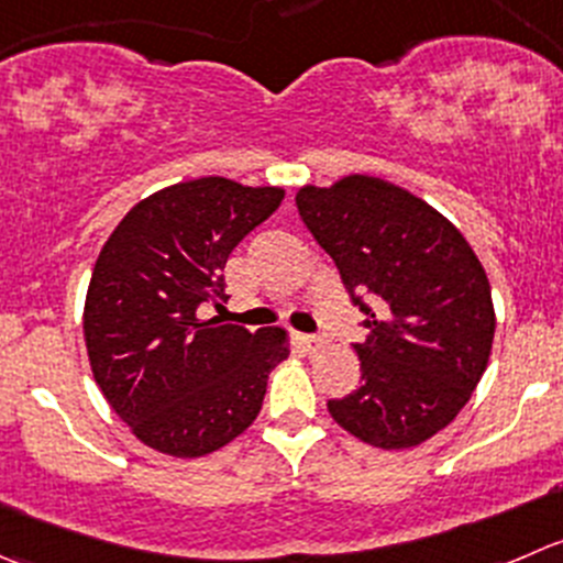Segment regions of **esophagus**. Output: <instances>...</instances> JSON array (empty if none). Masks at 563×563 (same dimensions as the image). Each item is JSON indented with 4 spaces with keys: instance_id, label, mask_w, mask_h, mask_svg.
I'll use <instances>...</instances> for the list:
<instances>
[{
    "instance_id": "1",
    "label": "esophagus",
    "mask_w": 563,
    "mask_h": 563,
    "mask_svg": "<svg viewBox=\"0 0 563 563\" xmlns=\"http://www.w3.org/2000/svg\"><path fill=\"white\" fill-rule=\"evenodd\" d=\"M299 343H302L305 352H316V349L324 346V338H319V335H299Z\"/></svg>"
}]
</instances>
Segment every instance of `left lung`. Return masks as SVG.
<instances>
[{
    "instance_id": "8db88e82",
    "label": "left lung",
    "mask_w": 563,
    "mask_h": 563,
    "mask_svg": "<svg viewBox=\"0 0 563 563\" xmlns=\"http://www.w3.org/2000/svg\"><path fill=\"white\" fill-rule=\"evenodd\" d=\"M297 209L368 327L354 343L360 387L327 401L332 420L374 449L427 443L487 371L495 308L482 261L427 200L374 176L308 184Z\"/></svg>"
}]
</instances>
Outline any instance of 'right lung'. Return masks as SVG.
Wrapping results in <instances>:
<instances>
[{
  "instance_id": "1",
  "label": "right lung",
  "mask_w": 563,
  "mask_h": 563,
  "mask_svg": "<svg viewBox=\"0 0 563 563\" xmlns=\"http://www.w3.org/2000/svg\"><path fill=\"white\" fill-rule=\"evenodd\" d=\"M283 198V187L222 176L173 184L140 200L98 253L87 357L109 407L148 449L198 460L258 418L288 332L200 319V305L225 302L228 255Z\"/></svg>"
}]
</instances>
